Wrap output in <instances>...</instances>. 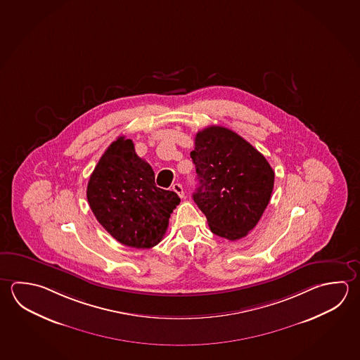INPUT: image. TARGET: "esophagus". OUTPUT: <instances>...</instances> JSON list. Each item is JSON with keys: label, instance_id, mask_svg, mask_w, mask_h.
I'll use <instances>...</instances> for the list:
<instances>
[{"label": "esophagus", "instance_id": "esophagus-1", "mask_svg": "<svg viewBox=\"0 0 360 360\" xmlns=\"http://www.w3.org/2000/svg\"><path fill=\"white\" fill-rule=\"evenodd\" d=\"M172 190H174V191H175L177 195L180 196V198H184V195H185L183 185H181V184H174V185H172Z\"/></svg>", "mask_w": 360, "mask_h": 360}]
</instances>
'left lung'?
Listing matches in <instances>:
<instances>
[{
    "label": "left lung",
    "mask_w": 360,
    "mask_h": 360,
    "mask_svg": "<svg viewBox=\"0 0 360 360\" xmlns=\"http://www.w3.org/2000/svg\"><path fill=\"white\" fill-rule=\"evenodd\" d=\"M199 186L193 199L214 235L240 240L260 221L274 188V171L254 146L229 128L198 131L190 152Z\"/></svg>",
    "instance_id": "obj_1"
}]
</instances>
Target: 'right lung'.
Returning a JSON list of instances; mask_svg holds the SVG:
<instances>
[{"label": "right lung", "instance_id": "right-lung-1", "mask_svg": "<svg viewBox=\"0 0 360 360\" xmlns=\"http://www.w3.org/2000/svg\"><path fill=\"white\" fill-rule=\"evenodd\" d=\"M86 195L98 223L117 241L136 249H150L162 240L180 203L175 191L157 188L150 164L124 136L98 160Z\"/></svg>", "mask_w": 360, "mask_h": 360}]
</instances>
